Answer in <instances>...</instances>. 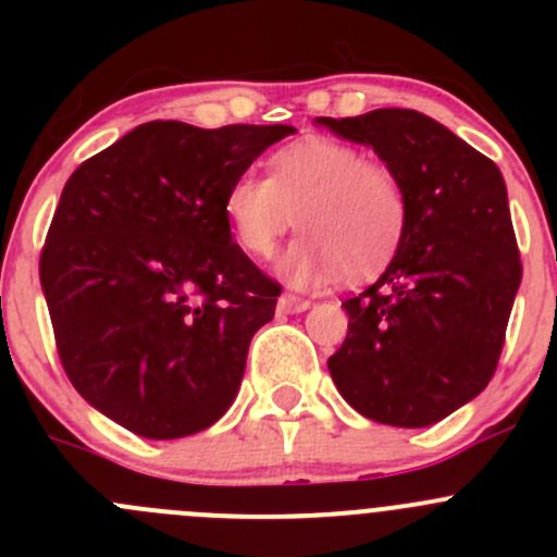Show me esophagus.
Here are the masks:
<instances>
[{"instance_id": "esophagus-1", "label": "esophagus", "mask_w": 557, "mask_h": 557, "mask_svg": "<svg viewBox=\"0 0 557 557\" xmlns=\"http://www.w3.org/2000/svg\"><path fill=\"white\" fill-rule=\"evenodd\" d=\"M310 307H312V301L301 299V296H294V294L280 296V310L283 312H305V310H310Z\"/></svg>"}]
</instances>
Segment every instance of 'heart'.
<instances>
[{"mask_svg": "<svg viewBox=\"0 0 557 557\" xmlns=\"http://www.w3.org/2000/svg\"><path fill=\"white\" fill-rule=\"evenodd\" d=\"M223 215L234 243L261 261L299 221L307 234L280 263L288 283H329L342 274L369 280L401 250L409 194L383 159L342 139L305 137L269 156V177L237 174Z\"/></svg>", "mask_w": 557, "mask_h": 557, "instance_id": "heart-1", "label": "heart"}]
</instances>
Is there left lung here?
Instances as JSON below:
<instances>
[{
    "instance_id": "left-lung-1",
    "label": "left lung",
    "mask_w": 557,
    "mask_h": 557,
    "mask_svg": "<svg viewBox=\"0 0 557 557\" xmlns=\"http://www.w3.org/2000/svg\"><path fill=\"white\" fill-rule=\"evenodd\" d=\"M318 123L372 145L409 194L401 250L342 305L350 320L331 377L374 423H440L485 391L502 358L522 277L507 185L487 156L418 110Z\"/></svg>"
}]
</instances>
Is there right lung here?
I'll list each match as a JSON object with an SVG mask.
<instances>
[{
  "label": "right lung",
  "instance_id": "add662e5",
  "mask_svg": "<svg viewBox=\"0 0 557 557\" xmlns=\"http://www.w3.org/2000/svg\"><path fill=\"white\" fill-rule=\"evenodd\" d=\"M294 132L150 121L66 180L39 283L66 377L123 429L180 440L232 407L280 285L232 243L223 196Z\"/></svg>",
  "mask_w": 557,
  "mask_h": 557
}]
</instances>
